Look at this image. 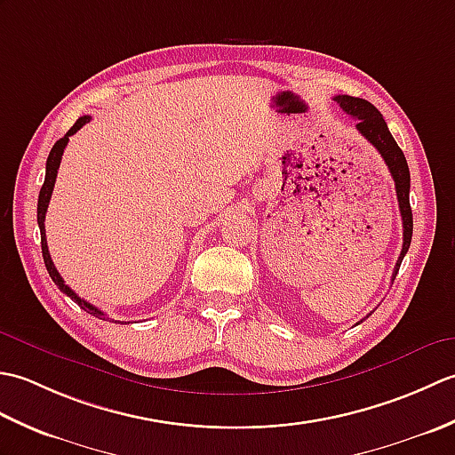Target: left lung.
<instances>
[{
	"label": "left lung",
	"mask_w": 455,
	"mask_h": 455,
	"mask_svg": "<svg viewBox=\"0 0 455 455\" xmlns=\"http://www.w3.org/2000/svg\"><path fill=\"white\" fill-rule=\"evenodd\" d=\"M334 101L340 105V108L347 115H352L354 119H357L355 129L362 132V137L367 142L373 144L377 152L381 154V158L385 160V164H387V168L393 176L395 191H397L399 209H401V217H403V250H401V256L397 259V266H395V272L391 277V282H395V275H397V272H399L404 254L409 252L411 238H412V211H411V201H409L411 173H409L407 158H404V154L399 148V144L395 142L393 134L389 132L387 123H385V119H383V115L377 111L370 101L360 100V98H352V95H336Z\"/></svg>",
	"instance_id": "obj_1"
}]
</instances>
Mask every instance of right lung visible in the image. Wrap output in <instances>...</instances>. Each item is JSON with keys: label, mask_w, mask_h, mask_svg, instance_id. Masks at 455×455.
I'll use <instances>...</instances> for the list:
<instances>
[{"label": "right lung", "mask_w": 455, "mask_h": 455, "mask_svg": "<svg viewBox=\"0 0 455 455\" xmlns=\"http://www.w3.org/2000/svg\"><path fill=\"white\" fill-rule=\"evenodd\" d=\"M92 117L90 115H84V117H80L78 121L74 123V127L68 131L64 137L60 140H56V144L52 147L51 154H48L46 158V176H44V183L41 188V193H38V205H36V222H38V228H41V248H43V258H44V266H46V272L48 275L52 277V282L58 285V289H60L62 293H66L68 297L72 299L74 303H78L84 311H88L90 315L101 318V321H109V323H121V321H113V318H109L105 313H101L98 307H93L92 303L84 301L82 297L76 295L70 287H68L64 283V279L60 277V274H58V269L54 267V262L51 254H48V246H46V233H44V217H46V209H48V203H51V196H52V189H54V181H56V173H58V168H60V160H62V154H64V148L68 140H70L72 134L78 132L85 123H90ZM121 324H127V323H121Z\"/></svg>", "instance_id": "obj_1"}]
</instances>
